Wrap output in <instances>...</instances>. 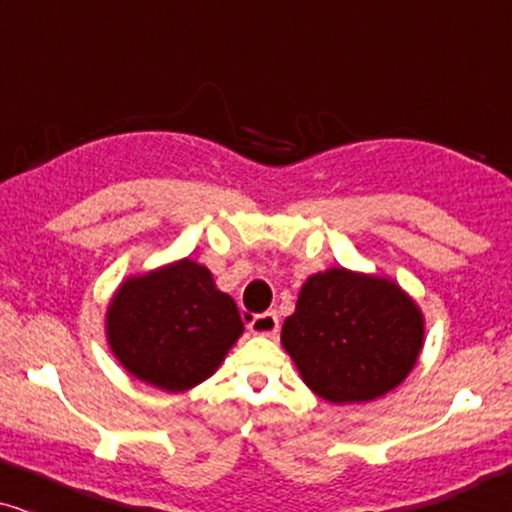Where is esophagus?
Instances as JSON below:
<instances>
[{"label":"esophagus","mask_w":512,"mask_h":512,"mask_svg":"<svg viewBox=\"0 0 512 512\" xmlns=\"http://www.w3.org/2000/svg\"><path fill=\"white\" fill-rule=\"evenodd\" d=\"M249 331L254 335H277L279 331V319L275 312H263V314H256V317L249 319Z\"/></svg>","instance_id":"34e87169"}]
</instances>
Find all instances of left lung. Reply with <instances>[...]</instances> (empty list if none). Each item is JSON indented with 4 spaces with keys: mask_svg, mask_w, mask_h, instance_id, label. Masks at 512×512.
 <instances>
[{
    "mask_svg": "<svg viewBox=\"0 0 512 512\" xmlns=\"http://www.w3.org/2000/svg\"><path fill=\"white\" fill-rule=\"evenodd\" d=\"M282 345L314 394L363 403L408 377L424 345V317L391 279L331 268L307 277Z\"/></svg>",
    "mask_w": 512,
    "mask_h": 512,
    "instance_id": "1",
    "label": "left lung"
}]
</instances>
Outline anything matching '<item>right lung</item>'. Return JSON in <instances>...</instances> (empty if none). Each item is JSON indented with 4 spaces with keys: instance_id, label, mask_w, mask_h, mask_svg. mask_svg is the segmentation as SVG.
<instances>
[{
    "instance_id": "add662e5",
    "label": "right lung",
    "mask_w": 512,
    "mask_h": 512,
    "mask_svg": "<svg viewBox=\"0 0 512 512\" xmlns=\"http://www.w3.org/2000/svg\"><path fill=\"white\" fill-rule=\"evenodd\" d=\"M242 331L235 300L191 258L125 279L107 307V340L121 366L172 394L214 375Z\"/></svg>"
}]
</instances>
